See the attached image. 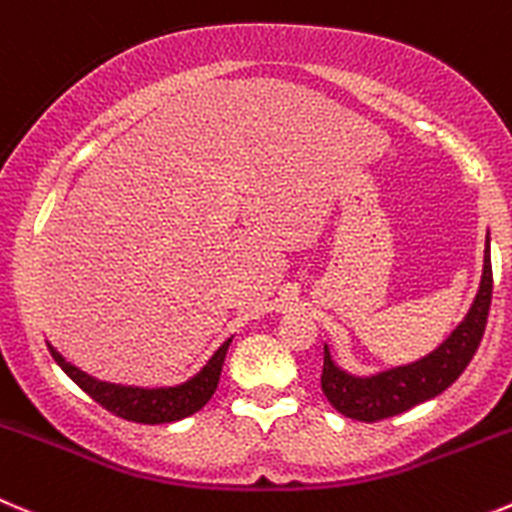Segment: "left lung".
I'll return each mask as SVG.
<instances>
[{"label": "left lung", "instance_id": "left-lung-1", "mask_svg": "<svg viewBox=\"0 0 512 512\" xmlns=\"http://www.w3.org/2000/svg\"><path fill=\"white\" fill-rule=\"evenodd\" d=\"M490 299H493V266H490V238L485 243L483 279L465 319L450 332V337L422 359L384 372L349 374L332 359L324 344V372L321 389L337 412L362 422H377L407 412L410 407L427 402L445 392L470 364L480 347V339L488 324Z\"/></svg>", "mask_w": 512, "mask_h": 512}]
</instances>
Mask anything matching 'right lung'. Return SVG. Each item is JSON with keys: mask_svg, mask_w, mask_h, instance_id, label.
<instances>
[{"mask_svg": "<svg viewBox=\"0 0 512 512\" xmlns=\"http://www.w3.org/2000/svg\"><path fill=\"white\" fill-rule=\"evenodd\" d=\"M231 342L233 337L226 339L213 352V357L203 364L201 372H196L186 382L173 384V387H130V384L102 382V379L90 377L87 372L77 369L75 364L67 362L52 344H47V347H50L52 359L60 364L62 372L77 387L85 389L97 405L105 407L107 412H113V415L123 417L128 422H140V425H165V422H178L183 417H191L213 397Z\"/></svg>", "mask_w": 512, "mask_h": 512, "instance_id": "add662e5", "label": "right lung"}]
</instances>
